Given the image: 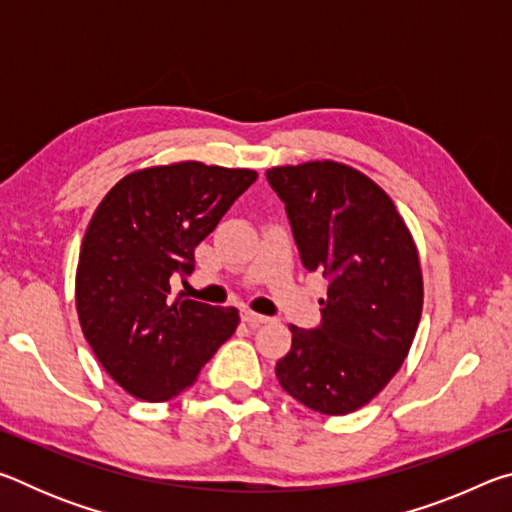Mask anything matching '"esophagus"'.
<instances>
[{
	"mask_svg": "<svg viewBox=\"0 0 512 512\" xmlns=\"http://www.w3.org/2000/svg\"><path fill=\"white\" fill-rule=\"evenodd\" d=\"M241 320H244V323L250 325V327H262V325H266L271 318H266V316H262V314H255V311L244 309V311H241Z\"/></svg>",
	"mask_w": 512,
	"mask_h": 512,
	"instance_id": "34e87169",
	"label": "esophagus"
}]
</instances>
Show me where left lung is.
<instances>
[{
    "mask_svg": "<svg viewBox=\"0 0 512 512\" xmlns=\"http://www.w3.org/2000/svg\"><path fill=\"white\" fill-rule=\"evenodd\" d=\"M266 178L287 207L302 264L329 277L323 320L291 325L275 375L311 411L352 413L384 391L411 350L424 298L418 248L391 196L348 164H287Z\"/></svg>",
    "mask_w": 512,
    "mask_h": 512,
    "instance_id": "1",
    "label": "left lung"
}]
</instances>
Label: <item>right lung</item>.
Instances as JSON below:
<instances>
[{"instance_id": "1", "label": "right lung", "mask_w": 512, "mask_h": 512, "mask_svg": "<svg viewBox=\"0 0 512 512\" xmlns=\"http://www.w3.org/2000/svg\"><path fill=\"white\" fill-rule=\"evenodd\" d=\"M253 169L173 162L128 173L103 196L76 268V311L103 370L137 400L164 402L196 384L235 334L239 311L171 298L194 250L255 183Z\"/></svg>"}]
</instances>
